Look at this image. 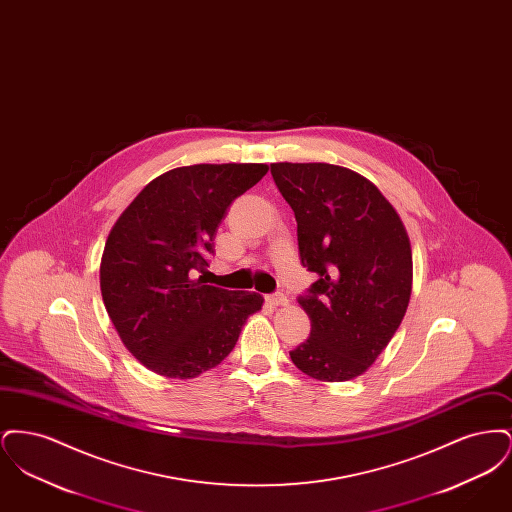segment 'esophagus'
<instances>
[{"mask_svg":"<svg viewBox=\"0 0 512 512\" xmlns=\"http://www.w3.org/2000/svg\"><path fill=\"white\" fill-rule=\"evenodd\" d=\"M267 303L272 307H282V305H288V297L284 293H272L267 295Z\"/></svg>","mask_w":512,"mask_h":512,"instance_id":"34e87169","label":"esophagus"}]
</instances>
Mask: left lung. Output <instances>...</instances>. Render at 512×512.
Returning <instances> with one entry per match:
<instances>
[{"label": "left lung", "instance_id": "obj_1", "mask_svg": "<svg viewBox=\"0 0 512 512\" xmlns=\"http://www.w3.org/2000/svg\"><path fill=\"white\" fill-rule=\"evenodd\" d=\"M270 174L297 220L301 265L318 280L297 301L311 336L290 351L320 382L361 376L407 313L413 253L390 201L361 176L328 163H272Z\"/></svg>", "mask_w": 512, "mask_h": 512}]
</instances>
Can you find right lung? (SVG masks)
Segmentation results:
<instances>
[{"label":"right lung","instance_id":"right-lung-1","mask_svg":"<svg viewBox=\"0 0 512 512\" xmlns=\"http://www.w3.org/2000/svg\"><path fill=\"white\" fill-rule=\"evenodd\" d=\"M268 167H178L151 180L109 232L99 267L101 297L124 347L155 374L188 380L220 365L249 315L255 292L203 284L207 255L230 203Z\"/></svg>","mask_w":512,"mask_h":512}]
</instances>
